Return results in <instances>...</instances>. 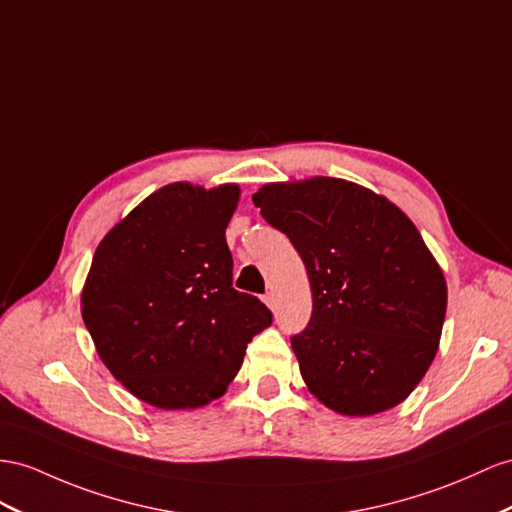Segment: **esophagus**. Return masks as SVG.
I'll use <instances>...</instances> for the list:
<instances>
[{
	"mask_svg": "<svg viewBox=\"0 0 512 512\" xmlns=\"http://www.w3.org/2000/svg\"><path fill=\"white\" fill-rule=\"evenodd\" d=\"M264 303H266L268 307H272V305H274V294H270V292H268V294L264 296Z\"/></svg>",
	"mask_w": 512,
	"mask_h": 512,
	"instance_id": "esophagus-1",
	"label": "esophagus"
}]
</instances>
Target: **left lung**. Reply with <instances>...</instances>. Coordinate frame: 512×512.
Instances as JSON below:
<instances>
[{
  "label": "left lung",
  "instance_id": "1",
  "mask_svg": "<svg viewBox=\"0 0 512 512\" xmlns=\"http://www.w3.org/2000/svg\"><path fill=\"white\" fill-rule=\"evenodd\" d=\"M253 203L303 259L311 322L292 337L307 389L368 417L411 396L439 350L448 283L398 205L335 177L264 183Z\"/></svg>",
  "mask_w": 512,
  "mask_h": 512
}]
</instances>
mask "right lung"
I'll return each mask as SVG.
<instances>
[{
  "instance_id": "add662e5",
  "label": "right lung",
  "mask_w": 512,
  "mask_h": 512,
  "mask_svg": "<svg viewBox=\"0 0 512 512\" xmlns=\"http://www.w3.org/2000/svg\"><path fill=\"white\" fill-rule=\"evenodd\" d=\"M238 183L175 181L103 235L80 307L103 365L162 411L225 396L246 344L272 324L257 296L235 292L225 229Z\"/></svg>"
}]
</instances>
